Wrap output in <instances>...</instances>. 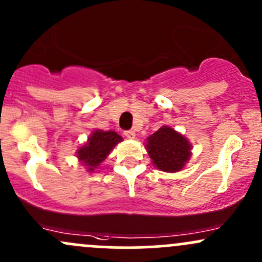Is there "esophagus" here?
I'll list each match as a JSON object with an SVG mask.
<instances>
[{
    "label": "esophagus",
    "mask_w": 262,
    "mask_h": 262,
    "mask_svg": "<svg viewBox=\"0 0 262 262\" xmlns=\"http://www.w3.org/2000/svg\"><path fill=\"white\" fill-rule=\"evenodd\" d=\"M123 135H125V137H127V139H135V136H136L134 130H126L123 132Z\"/></svg>",
    "instance_id": "obj_1"
}]
</instances>
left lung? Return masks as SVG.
Instances as JSON below:
<instances>
[{"instance_id":"1","label":"left lung","mask_w":262,"mask_h":262,"mask_svg":"<svg viewBox=\"0 0 262 262\" xmlns=\"http://www.w3.org/2000/svg\"><path fill=\"white\" fill-rule=\"evenodd\" d=\"M146 147L156 167L167 172L181 170L191 156L187 140L167 126L151 135Z\"/></svg>"}]
</instances>
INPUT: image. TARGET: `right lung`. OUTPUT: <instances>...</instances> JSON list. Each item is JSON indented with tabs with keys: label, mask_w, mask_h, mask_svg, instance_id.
<instances>
[{
	"label": "right lung",
	"mask_w": 262,
	"mask_h": 262,
	"mask_svg": "<svg viewBox=\"0 0 262 262\" xmlns=\"http://www.w3.org/2000/svg\"><path fill=\"white\" fill-rule=\"evenodd\" d=\"M120 141L122 137L115 131L96 130L92 132L89 142L77 151V156L82 164L89 166V171H94Z\"/></svg>",
	"instance_id": "obj_1"
}]
</instances>
